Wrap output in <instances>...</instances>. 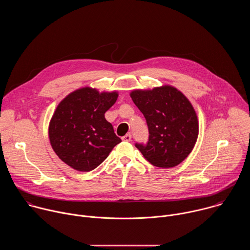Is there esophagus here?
<instances>
[{
    "instance_id": "esophagus-1",
    "label": "esophagus",
    "mask_w": 250,
    "mask_h": 250,
    "mask_svg": "<svg viewBox=\"0 0 250 250\" xmlns=\"http://www.w3.org/2000/svg\"><path fill=\"white\" fill-rule=\"evenodd\" d=\"M122 138H123V140H124V141H131L132 136H131V134H130V133H127V134H125V136H123Z\"/></svg>"
}]
</instances>
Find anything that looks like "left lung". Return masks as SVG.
I'll return each instance as SVG.
<instances>
[{
    "label": "left lung",
    "mask_w": 250,
    "mask_h": 250,
    "mask_svg": "<svg viewBox=\"0 0 250 250\" xmlns=\"http://www.w3.org/2000/svg\"><path fill=\"white\" fill-rule=\"evenodd\" d=\"M130 97L144 114L149 133L146 144L136 142L135 147L156 167L180 164L194 148L199 133L197 115L189 100L171 86L135 90Z\"/></svg>",
    "instance_id": "1"
}]
</instances>
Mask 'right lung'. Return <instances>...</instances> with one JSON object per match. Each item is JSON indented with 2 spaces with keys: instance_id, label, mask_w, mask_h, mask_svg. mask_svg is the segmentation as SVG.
<instances>
[{
  "instance_id": "1",
  "label": "right lung",
  "mask_w": 250,
  "mask_h": 250,
  "mask_svg": "<svg viewBox=\"0 0 250 250\" xmlns=\"http://www.w3.org/2000/svg\"><path fill=\"white\" fill-rule=\"evenodd\" d=\"M118 93H99L82 88L68 95L50 121L49 139L57 156L70 167L88 172L109 156L122 139L104 113L116 103Z\"/></svg>"
}]
</instances>
